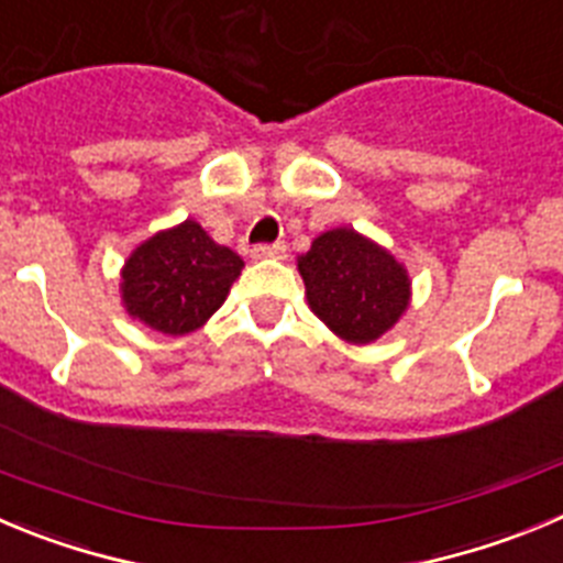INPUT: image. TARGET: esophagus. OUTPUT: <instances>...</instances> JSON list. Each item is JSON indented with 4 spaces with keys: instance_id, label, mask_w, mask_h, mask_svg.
<instances>
[{
    "instance_id": "1",
    "label": "esophagus",
    "mask_w": 563,
    "mask_h": 563,
    "mask_svg": "<svg viewBox=\"0 0 563 563\" xmlns=\"http://www.w3.org/2000/svg\"><path fill=\"white\" fill-rule=\"evenodd\" d=\"M283 252H286V244H255L252 246L250 255L255 257V261H269V257H283Z\"/></svg>"
}]
</instances>
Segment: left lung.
<instances>
[{"label":"left lung","instance_id":"obj_1","mask_svg":"<svg viewBox=\"0 0 563 563\" xmlns=\"http://www.w3.org/2000/svg\"><path fill=\"white\" fill-rule=\"evenodd\" d=\"M308 308L346 344H372L406 317L411 277L386 246L353 228L324 230L297 255Z\"/></svg>","mask_w":563,"mask_h":563}]
</instances>
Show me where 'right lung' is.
Returning a JSON list of instances; mask_svg holds the SVG:
<instances>
[{"label": "right lung", "instance_id": "obj_1", "mask_svg": "<svg viewBox=\"0 0 563 563\" xmlns=\"http://www.w3.org/2000/svg\"><path fill=\"white\" fill-rule=\"evenodd\" d=\"M244 261L186 219L141 241L122 266L119 294L130 319L163 335L202 328L228 299Z\"/></svg>", "mask_w": 563, "mask_h": 563}]
</instances>
